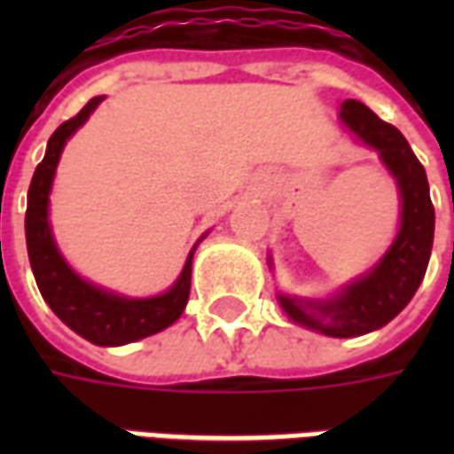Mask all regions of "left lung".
Listing matches in <instances>:
<instances>
[{
    "instance_id": "1",
    "label": "left lung",
    "mask_w": 454,
    "mask_h": 454,
    "mask_svg": "<svg viewBox=\"0 0 454 454\" xmlns=\"http://www.w3.org/2000/svg\"><path fill=\"white\" fill-rule=\"evenodd\" d=\"M340 119L357 138L380 150L401 189V231L389 253L360 282L350 285L335 301L314 304L279 296L292 321L331 338H355L387 325L409 304L423 282L433 247L435 208L430 201L426 169L413 155L409 140L396 126L381 121L357 99L340 104Z\"/></svg>"
}]
</instances>
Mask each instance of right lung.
Instances as JSON below:
<instances>
[{"instance_id":"right-lung-1","label":"right lung","mask_w":454,"mask_h":454,"mask_svg":"<svg viewBox=\"0 0 454 454\" xmlns=\"http://www.w3.org/2000/svg\"><path fill=\"white\" fill-rule=\"evenodd\" d=\"M102 97L87 102L77 116L60 123L48 140L45 158L38 168L28 187V207H26V247L34 270L35 285L41 294L53 309L55 316L94 345H123V342L140 340L158 333L177 321L189 299L192 286V255L182 275L168 294L153 299H123L109 294L97 286L87 285L74 275L58 253L48 226V192L53 184L55 168L63 153L65 140L90 119Z\"/></svg>"}]
</instances>
